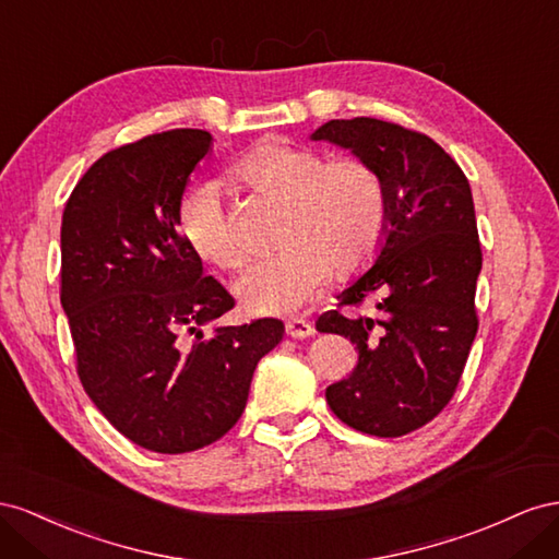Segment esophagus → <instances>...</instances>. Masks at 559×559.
Instances as JSON below:
<instances>
[{"mask_svg": "<svg viewBox=\"0 0 559 559\" xmlns=\"http://www.w3.org/2000/svg\"><path fill=\"white\" fill-rule=\"evenodd\" d=\"M285 334L293 340H305V337H311V334H316V328L307 321H301V318H293V321L285 323Z\"/></svg>", "mask_w": 559, "mask_h": 559, "instance_id": "obj_1", "label": "esophagus"}]
</instances>
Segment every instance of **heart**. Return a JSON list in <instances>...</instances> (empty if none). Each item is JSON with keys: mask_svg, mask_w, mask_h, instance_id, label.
I'll use <instances>...</instances> for the list:
<instances>
[{"mask_svg": "<svg viewBox=\"0 0 559 559\" xmlns=\"http://www.w3.org/2000/svg\"><path fill=\"white\" fill-rule=\"evenodd\" d=\"M234 189L281 205L274 258L252 262L234 290L252 313H293L321 293L332 271L348 278L368 266L384 243L389 194L381 173L365 158H332L311 147L264 140L227 168ZM187 246L203 262L236 269L243 260L229 203L215 182H203L180 205Z\"/></svg>", "mask_w": 559, "mask_h": 559, "instance_id": "heart-1", "label": "heart"}]
</instances>
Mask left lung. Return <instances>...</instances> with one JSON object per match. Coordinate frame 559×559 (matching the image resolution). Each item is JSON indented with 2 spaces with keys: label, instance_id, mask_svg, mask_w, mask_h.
I'll use <instances>...</instances> for the list:
<instances>
[{
  "label": "left lung",
  "instance_id": "left-lung-1",
  "mask_svg": "<svg viewBox=\"0 0 559 559\" xmlns=\"http://www.w3.org/2000/svg\"><path fill=\"white\" fill-rule=\"evenodd\" d=\"M311 138L370 162L389 194L374 266L316 321L358 348L354 372L328 386V405L360 433L401 438L452 401L477 332L483 250L471 185L436 140L391 121L332 119ZM365 300L376 301L368 317L357 311Z\"/></svg>",
  "mask_w": 559,
  "mask_h": 559
}]
</instances>
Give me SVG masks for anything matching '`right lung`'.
<instances>
[{
	"label": "right lung",
	"mask_w": 559,
	"mask_h": 559,
	"mask_svg": "<svg viewBox=\"0 0 559 559\" xmlns=\"http://www.w3.org/2000/svg\"><path fill=\"white\" fill-rule=\"evenodd\" d=\"M211 145L209 131L175 129L111 150L62 213L60 305L76 374L121 436L162 454L225 436L258 362L283 340L276 318L203 337L234 297L203 276L178 225L189 175Z\"/></svg>",
	"instance_id": "obj_1"
}]
</instances>
